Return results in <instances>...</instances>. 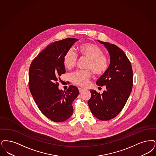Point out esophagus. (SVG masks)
Returning <instances> with one entry per match:
<instances>
[{
    "label": "esophagus",
    "mask_w": 156,
    "mask_h": 156,
    "mask_svg": "<svg viewBox=\"0 0 156 156\" xmlns=\"http://www.w3.org/2000/svg\"><path fill=\"white\" fill-rule=\"evenodd\" d=\"M78 89H79V91H80V93H82V92H83V91L85 90V89H83V88H80H80H78Z\"/></svg>",
    "instance_id": "1"
}]
</instances>
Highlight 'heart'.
Returning a JSON list of instances; mask_svg holds the SVG:
<instances>
[{
  "label": "heart",
  "mask_w": 156,
  "mask_h": 156,
  "mask_svg": "<svg viewBox=\"0 0 156 156\" xmlns=\"http://www.w3.org/2000/svg\"><path fill=\"white\" fill-rule=\"evenodd\" d=\"M77 51L82 58L88 59L87 68L93 71L94 74L101 75L105 73L108 68V60L103 54V51L98 45L92 43H83L77 48ZM77 56L72 50L66 52L63 58V64L66 69H72L76 65ZM90 70L79 71L73 73L71 80L74 83L81 87H87L91 77Z\"/></svg>",
  "instance_id": "heart-1"
}]
</instances>
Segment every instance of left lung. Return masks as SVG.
Wrapping results in <instances>:
<instances>
[{"instance_id":"1","label":"left lung","mask_w":156,"mask_h":156,"mask_svg":"<svg viewBox=\"0 0 156 156\" xmlns=\"http://www.w3.org/2000/svg\"><path fill=\"white\" fill-rule=\"evenodd\" d=\"M108 50L110 63L106 73L96 81L98 86H106L100 94L90 90L88 105L94 116L102 121L115 117L124 108L132 91L133 71L131 62L124 52L114 44L98 40Z\"/></svg>"}]
</instances>
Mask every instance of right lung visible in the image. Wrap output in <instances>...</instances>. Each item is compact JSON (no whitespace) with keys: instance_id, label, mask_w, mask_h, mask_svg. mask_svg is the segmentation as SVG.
Returning a JSON list of instances; mask_svg holds the SVG:
<instances>
[{"instance_id":"obj_1","label":"right lung","mask_w":156,"mask_h":156,"mask_svg":"<svg viewBox=\"0 0 156 156\" xmlns=\"http://www.w3.org/2000/svg\"><path fill=\"white\" fill-rule=\"evenodd\" d=\"M78 39L67 38L49 44L34 59L29 70V87L38 108L54 122H62L73 114L78 89L70 85L58 89L59 76L66 73L63 58Z\"/></svg>"}]
</instances>
